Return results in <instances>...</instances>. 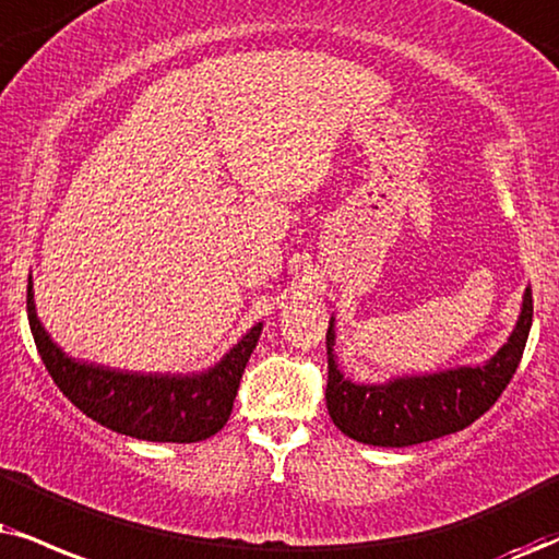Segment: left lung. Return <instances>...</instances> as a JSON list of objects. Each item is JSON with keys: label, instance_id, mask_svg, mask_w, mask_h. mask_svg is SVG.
I'll return each instance as SVG.
<instances>
[{"label": "left lung", "instance_id": "1", "mask_svg": "<svg viewBox=\"0 0 559 559\" xmlns=\"http://www.w3.org/2000/svg\"><path fill=\"white\" fill-rule=\"evenodd\" d=\"M534 319L532 287L523 295L521 319L511 340L490 362L445 373L396 378L385 385H357L334 360V321L326 332V406L334 425L357 443L404 448L464 430L485 415L511 383Z\"/></svg>", "mask_w": 559, "mask_h": 559}]
</instances>
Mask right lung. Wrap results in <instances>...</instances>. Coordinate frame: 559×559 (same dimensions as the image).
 Masks as SVG:
<instances>
[{"label":"right lung","mask_w":559,"mask_h":559,"mask_svg":"<svg viewBox=\"0 0 559 559\" xmlns=\"http://www.w3.org/2000/svg\"><path fill=\"white\" fill-rule=\"evenodd\" d=\"M27 321L48 376L64 396L108 430L157 443H197L223 430L233 412L246 362L261 323L202 376H142L80 362L57 347L40 326L27 282Z\"/></svg>","instance_id":"1"}]
</instances>
